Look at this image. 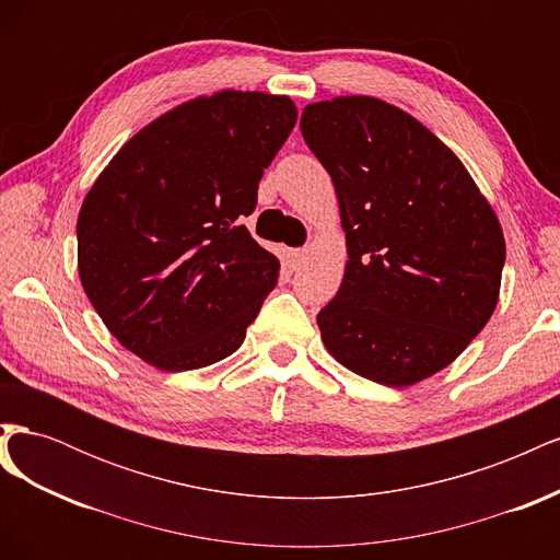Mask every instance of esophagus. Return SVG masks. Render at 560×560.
Here are the masks:
<instances>
[{"instance_id": "obj_1", "label": "esophagus", "mask_w": 560, "mask_h": 560, "mask_svg": "<svg viewBox=\"0 0 560 560\" xmlns=\"http://www.w3.org/2000/svg\"><path fill=\"white\" fill-rule=\"evenodd\" d=\"M306 264H308V249H294L292 252V268L301 270Z\"/></svg>"}]
</instances>
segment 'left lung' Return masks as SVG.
<instances>
[{
  "instance_id": "left-lung-1",
  "label": "left lung",
  "mask_w": 560,
  "mask_h": 560,
  "mask_svg": "<svg viewBox=\"0 0 560 560\" xmlns=\"http://www.w3.org/2000/svg\"><path fill=\"white\" fill-rule=\"evenodd\" d=\"M301 132L334 182L348 245L341 290L317 315L322 341L381 385L434 376L498 306L493 208L434 132L383 100L308 105Z\"/></svg>"
}]
</instances>
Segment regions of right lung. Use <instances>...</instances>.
<instances>
[{
    "instance_id": "1",
    "label": "right lung",
    "mask_w": 560,
    "mask_h": 560,
    "mask_svg": "<svg viewBox=\"0 0 560 560\" xmlns=\"http://www.w3.org/2000/svg\"><path fill=\"white\" fill-rule=\"evenodd\" d=\"M294 124L287 95L196 97L132 135L83 198V292L147 364L200 369L245 341L280 261L241 222Z\"/></svg>"
}]
</instances>
